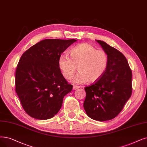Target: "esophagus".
<instances>
[{
  "label": "esophagus",
  "instance_id": "esophagus-1",
  "mask_svg": "<svg viewBox=\"0 0 147 147\" xmlns=\"http://www.w3.org/2000/svg\"><path fill=\"white\" fill-rule=\"evenodd\" d=\"M80 87V86H73V89H74V90H77V89H79Z\"/></svg>",
  "mask_w": 147,
  "mask_h": 147
}]
</instances>
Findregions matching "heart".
<instances>
[{"label": "heart", "instance_id": "1", "mask_svg": "<svg viewBox=\"0 0 147 147\" xmlns=\"http://www.w3.org/2000/svg\"><path fill=\"white\" fill-rule=\"evenodd\" d=\"M70 57L61 54L58 64L63 77L70 80L77 70L78 73L73 79L74 84H81L90 81L96 82L105 73L109 65L107 54L103 50H98L88 43H81L70 51Z\"/></svg>", "mask_w": 147, "mask_h": 147}]
</instances>
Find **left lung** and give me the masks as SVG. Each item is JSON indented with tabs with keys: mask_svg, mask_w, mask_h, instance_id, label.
I'll list each match as a JSON object with an SVG mask.
<instances>
[{
	"mask_svg": "<svg viewBox=\"0 0 147 147\" xmlns=\"http://www.w3.org/2000/svg\"><path fill=\"white\" fill-rule=\"evenodd\" d=\"M107 54L109 65L102 77L84 88V109L87 116L98 121L118 116L132 93V72L125 57L101 40H96Z\"/></svg>",
	"mask_w": 147,
	"mask_h": 147,
	"instance_id": "left-lung-1",
	"label": "left lung"
}]
</instances>
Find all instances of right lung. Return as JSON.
Segmentation results:
<instances>
[{"label": "right lung", "mask_w": 147, "mask_h": 147, "mask_svg": "<svg viewBox=\"0 0 147 147\" xmlns=\"http://www.w3.org/2000/svg\"><path fill=\"white\" fill-rule=\"evenodd\" d=\"M75 39H45L22 55L17 66L16 92L26 113L45 120L60 110L64 96L72 90L58 67V57Z\"/></svg>", "instance_id": "1"}]
</instances>
